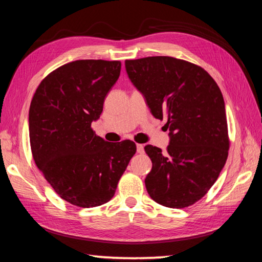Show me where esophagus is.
Masks as SVG:
<instances>
[{
  "instance_id": "obj_1",
  "label": "esophagus",
  "mask_w": 262,
  "mask_h": 262,
  "mask_svg": "<svg viewBox=\"0 0 262 262\" xmlns=\"http://www.w3.org/2000/svg\"><path fill=\"white\" fill-rule=\"evenodd\" d=\"M136 149L139 154H144V145L143 144H137Z\"/></svg>"
}]
</instances>
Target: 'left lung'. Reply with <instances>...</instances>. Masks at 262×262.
<instances>
[{
    "label": "left lung",
    "mask_w": 262,
    "mask_h": 262,
    "mask_svg": "<svg viewBox=\"0 0 262 262\" xmlns=\"http://www.w3.org/2000/svg\"><path fill=\"white\" fill-rule=\"evenodd\" d=\"M128 78L143 95L152 116L167 118L166 152L146 145L152 161L145 178L156 203L184 208L205 196L217 180L229 150L225 101L205 70L168 56L125 61Z\"/></svg>",
    "instance_id": "1"
}]
</instances>
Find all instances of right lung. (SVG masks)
I'll use <instances>...</instances> for the list:
<instances>
[{
	"label": "right lung",
	"instance_id": "add662e5",
	"mask_svg": "<svg viewBox=\"0 0 262 262\" xmlns=\"http://www.w3.org/2000/svg\"><path fill=\"white\" fill-rule=\"evenodd\" d=\"M120 70L119 60L71 61L47 75L32 98L33 159L56 193L72 205L89 208L110 201L136 152L133 141L111 143L92 128Z\"/></svg>",
	"mask_w": 262,
	"mask_h": 262
}]
</instances>
